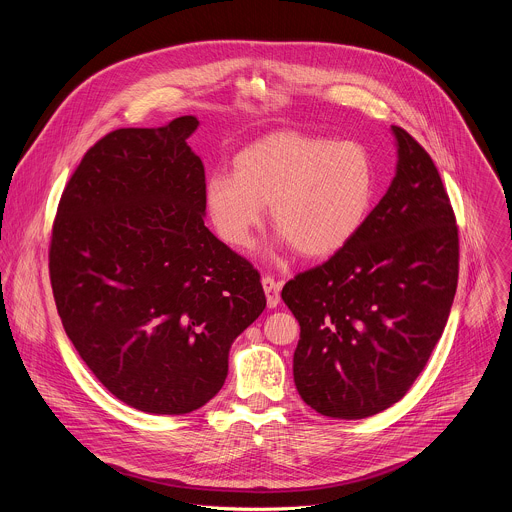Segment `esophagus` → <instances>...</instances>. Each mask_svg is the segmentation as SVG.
I'll return each instance as SVG.
<instances>
[{"label": "esophagus", "mask_w": 512, "mask_h": 512, "mask_svg": "<svg viewBox=\"0 0 512 512\" xmlns=\"http://www.w3.org/2000/svg\"><path fill=\"white\" fill-rule=\"evenodd\" d=\"M263 283V289H265V298H267V306L269 308H277L279 304V283L271 277V275H265L261 279Z\"/></svg>", "instance_id": "obj_1"}]
</instances>
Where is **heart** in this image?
Segmentation results:
<instances>
[{
  "label": "heart",
  "mask_w": 512,
  "mask_h": 512,
  "mask_svg": "<svg viewBox=\"0 0 512 512\" xmlns=\"http://www.w3.org/2000/svg\"><path fill=\"white\" fill-rule=\"evenodd\" d=\"M375 198V162L360 143L291 129L249 143L233 174L204 184L208 216L227 245L247 249L269 206L279 243L306 259L342 251L369 221Z\"/></svg>",
  "instance_id": "1"
}]
</instances>
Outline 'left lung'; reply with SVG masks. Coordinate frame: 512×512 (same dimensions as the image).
<instances>
[{"label": "left lung", "mask_w": 512, "mask_h": 512, "mask_svg": "<svg viewBox=\"0 0 512 512\" xmlns=\"http://www.w3.org/2000/svg\"><path fill=\"white\" fill-rule=\"evenodd\" d=\"M395 178L360 233L285 283L300 322L298 393L318 413L364 419L397 403L442 338L458 285V227L429 154L401 127Z\"/></svg>", "instance_id": "left-lung-1"}]
</instances>
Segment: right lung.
I'll return each instance as SVG.
<instances>
[{
	"instance_id": "add662e5",
	"label": "right lung",
	"mask_w": 512,
	"mask_h": 512,
	"mask_svg": "<svg viewBox=\"0 0 512 512\" xmlns=\"http://www.w3.org/2000/svg\"><path fill=\"white\" fill-rule=\"evenodd\" d=\"M198 119L117 129L68 180L52 229L58 316L123 403L182 415L225 385L235 338L265 310L259 273L206 227Z\"/></svg>"
}]
</instances>
